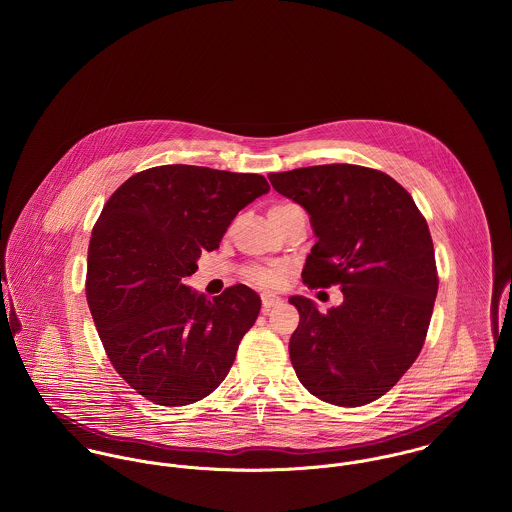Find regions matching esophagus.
Here are the masks:
<instances>
[{
  "mask_svg": "<svg viewBox=\"0 0 512 512\" xmlns=\"http://www.w3.org/2000/svg\"><path fill=\"white\" fill-rule=\"evenodd\" d=\"M282 303V299L278 295H272V293H262V307L264 311H270V307Z\"/></svg>",
  "mask_w": 512,
  "mask_h": 512,
  "instance_id": "34e87169",
  "label": "esophagus"
}]
</instances>
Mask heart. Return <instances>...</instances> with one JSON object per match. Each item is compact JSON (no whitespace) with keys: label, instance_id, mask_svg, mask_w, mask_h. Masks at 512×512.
Wrapping results in <instances>:
<instances>
[{"label":"heart","instance_id":"obj_1","mask_svg":"<svg viewBox=\"0 0 512 512\" xmlns=\"http://www.w3.org/2000/svg\"><path fill=\"white\" fill-rule=\"evenodd\" d=\"M286 276V266H270V268H252L248 270V280L260 288H276L282 284Z\"/></svg>","mask_w":512,"mask_h":512}]
</instances>
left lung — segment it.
<instances>
[{
    "label": "left lung",
    "mask_w": 512,
    "mask_h": 512,
    "mask_svg": "<svg viewBox=\"0 0 512 512\" xmlns=\"http://www.w3.org/2000/svg\"><path fill=\"white\" fill-rule=\"evenodd\" d=\"M301 205L317 238L303 266L309 288L339 284L343 303L321 313L292 295L299 325L290 359L299 382L335 406L384 396L418 359L438 295L428 222L390 175L349 163L268 175Z\"/></svg>",
    "instance_id": "left-lung-1"
}]
</instances>
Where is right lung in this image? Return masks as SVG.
Segmentation results:
<instances>
[{
  "label": "right lung",
  "instance_id": "1",
  "mask_svg": "<svg viewBox=\"0 0 512 512\" xmlns=\"http://www.w3.org/2000/svg\"><path fill=\"white\" fill-rule=\"evenodd\" d=\"M268 191L256 173L179 163L136 173L104 205L88 246L86 299L110 363L147 400L187 406L226 378L260 295L238 284L207 299L185 278Z\"/></svg>",
  "mask_w": 512,
  "mask_h": 512
}]
</instances>
